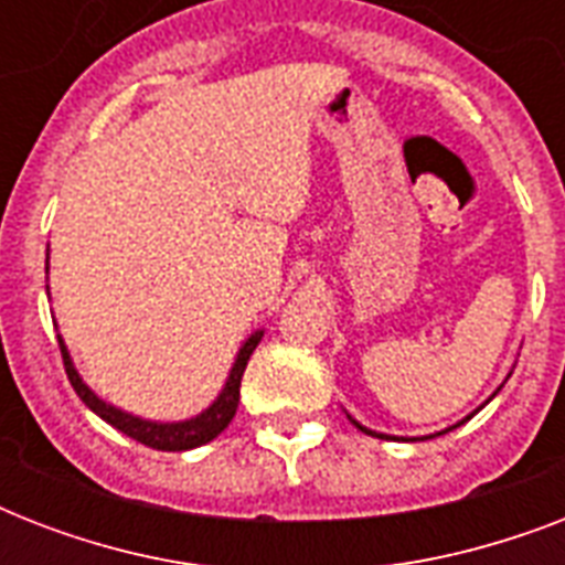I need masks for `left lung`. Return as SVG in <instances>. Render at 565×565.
Listing matches in <instances>:
<instances>
[{
    "label": "left lung",
    "mask_w": 565,
    "mask_h": 565,
    "mask_svg": "<svg viewBox=\"0 0 565 565\" xmlns=\"http://www.w3.org/2000/svg\"><path fill=\"white\" fill-rule=\"evenodd\" d=\"M495 393H499V390H495ZM495 393H492V395H495ZM478 411H481V407H478ZM472 416H475V413H469V416H466V419H472ZM349 419H352V416H349ZM466 419H463V422H466ZM352 422H354V419H352ZM463 422H457V425H463ZM354 425H358V428H361L363 434H372V437H381V439H395V437H386V434H375V430L363 428L361 422H354ZM457 425H451V428H457ZM451 428H446V430H451ZM446 430H439V434H446ZM425 439H430V437H425Z\"/></svg>",
    "instance_id": "1"
}]
</instances>
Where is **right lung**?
I'll use <instances>...</instances> for the list:
<instances>
[{
    "label": "right lung",
    "mask_w": 565,
    "mask_h": 565,
    "mask_svg": "<svg viewBox=\"0 0 565 565\" xmlns=\"http://www.w3.org/2000/svg\"><path fill=\"white\" fill-rule=\"evenodd\" d=\"M260 337H264V331H255L246 343L239 345L237 361H234V366H231L228 372V381L222 386V393L213 398L211 407L199 413V416H190V419L184 422H152L140 419L135 413L119 411V407H114V404H108L105 398H99L90 386L84 384L61 337H57V345H61V358H64V370L66 377H70V384H73L78 398H82L99 419H105L108 425L122 430L126 437L143 443V446L158 448V451H188V448H199L204 446V443H211L213 437H220L222 430L228 428V422L234 419V413H237L239 404V381H243L246 363L248 358H252V352L257 349V343H260Z\"/></svg>",
    "instance_id": "obj_1"
}]
</instances>
